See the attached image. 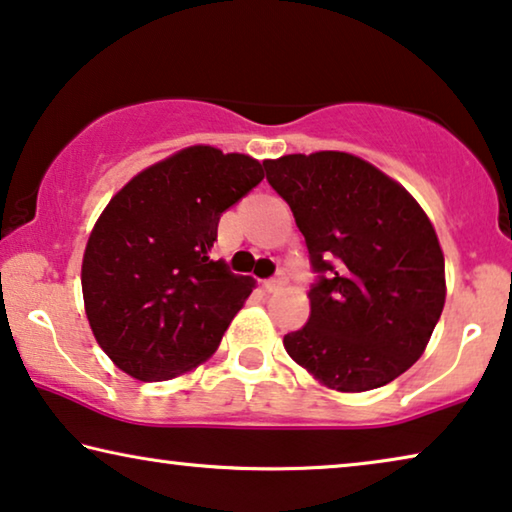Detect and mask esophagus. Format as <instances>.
<instances>
[{"mask_svg": "<svg viewBox=\"0 0 512 512\" xmlns=\"http://www.w3.org/2000/svg\"><path fill=\"white\" fill-rule=\"evenodd\" d=\"M285 283H287L285 276L269 278V280H264V290H266V292H278V290H283Z\"/></svg>", "mask_w": 512, "mask_h": 512, "instance_id": "34e87169", "label": "esophagus"}]
</instances>
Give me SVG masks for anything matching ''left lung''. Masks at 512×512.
Masks as SVG:
<instances>
[{
	"label": "left lung",
	"instance_id": "8db88e82",
	"mask_svg": "<svg viewBox=\"0 0 512 512\" xmlns=\"http://www.w3.org/2000/svg\"><path fill=\"white\" fill-rule=\"evenodd\" d=\"M264 169L322 273L308 325L283 338L287 355L336 392L392 383L422 357L445 304L427 213L401 183L341 150L283 155Z\"/></svg>",
	"mask_w": 512,
	"mask_h": 512
}]
</instances>
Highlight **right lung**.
Returning a JSON list of instances; mask_svg holds the SVG:
<instances>
[{"instance_id":"obj_1","label":"right lung","mask_w":512,"mask_h":512,"mask_svg":"<svg viewBox=\"0 0 512 512\" xmlns=\"http://www.w3.org/2000/svg\"><path fill=\"white\" fill-rule=\"evenodd\" d=\"M262 178L255 157L190 146L106 204L83 253V304L99 348L127 376L171 380L218 350L255 280L208 253L220 215Z\"/></svg>"}]
</instances>
